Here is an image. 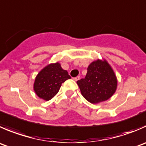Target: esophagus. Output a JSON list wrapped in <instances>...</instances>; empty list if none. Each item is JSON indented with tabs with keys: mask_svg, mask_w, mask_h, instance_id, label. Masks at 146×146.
Here are the masks:
<instances>
[{
	"mask_svg": "<svg viewBox=\"0 0 146 146\" xmlns=\"http://www.w3.org/2000/svg\"><path fill=\"white\" fill-rule=\"evenodd\" d=\"M79 79H80V77H79V76H77V77H76V78H73V80H74L75 81H78Z\"/></svg>",
	"mask_w": 146,
	"mask_h": 146,
	"instance_id": "1",
	"label": "esophagus"
}]
</instances>
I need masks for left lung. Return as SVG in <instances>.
<instances>
[{"mask_svg": "<svg viewBox=\"0 0 146 146\" xmlns=\"http://www.w3.org/2000/svg\"><path fill=\"white\" fill-rule=\"evenodd\" d=\"M86 78L78 80L82 96L93 104L109 99L115 93L118 79L106 59H97L88 67Z\"/></svg>", "mask_w": 146, "mask_h": 146, "instance_id": "obj_1", "label": "left lung"}]
</instances>
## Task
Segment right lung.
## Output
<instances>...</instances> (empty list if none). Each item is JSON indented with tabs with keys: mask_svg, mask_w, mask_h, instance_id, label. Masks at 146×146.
Wrapping results in <instances>:
<instances>
[{
	"mask_svg": "<svg viewBox=\"0 0 146 146\" xmlns=\"http://www.w3.org/2000/svg\"><path fill=\"white\" fill-rule=\"evenodd\" d=\"M70 78L68 71L62 68L60 63H50L36 76L33 90L38 97L48 101L57 94L62 83Z\"/></svg>",
	"mask_w": 146,
	"mask_h": 146,
	"instance_id": "1",
	"label": "right lung"
}]
</instances>
